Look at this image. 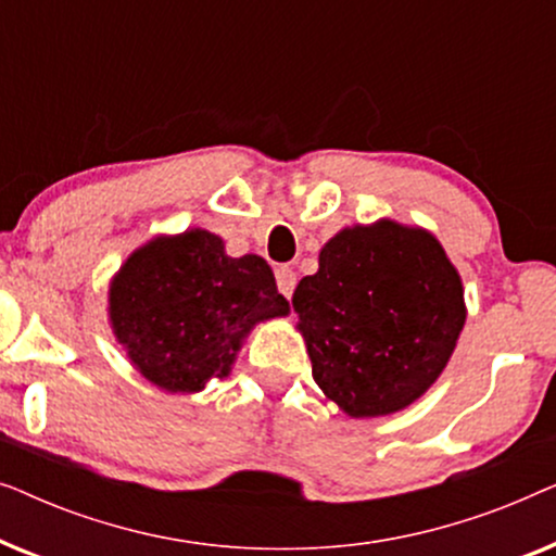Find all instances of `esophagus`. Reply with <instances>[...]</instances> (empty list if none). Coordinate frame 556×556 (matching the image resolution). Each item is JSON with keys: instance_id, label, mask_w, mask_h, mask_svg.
<instances>
[{"instance_id": "esophagus-1", "label": "esophagus", "mask_w": 556, "mask_h": 556, "mask_svg": "<svg viewBox=\"0 0 556 556\" xmlns=\"http://www.w3.org/2000/svg\"><path fill=\"white\" fill-rule=\"evenodd\" d=\"M295 273L293 268H288V265H278L276 268V283H278V291L286 295V299H291L293 295V288H295Z\"/></svg>"}]
</instances>
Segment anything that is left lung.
<instances>
[{"instance_id":"left-lung-1","label":"left lung","mask_w":556,"mask_h":556,"mask_svg":"<svg viewBox=\"0 0 556 556\" xmlns=\"http://www.w3.org/2000/svg\"><path fill=\"white\" fill-rule=\"evenodd\" d=\"M326 397L352 417L392 415L430 390L466 324L458 270L420 227H346L293 293Z\"/></svg>"}]
</instances>
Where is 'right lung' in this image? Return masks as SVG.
I'll return each mask as SVG.
<instances>
[{
    "mask_svg": "<svg viewBox=\"0 0 556 556\" xmlns=\"http://www.w3.org/2000/svg\"><path fill=\"white\" fill-rule=\"evenodd\" d=\"M286 314L270 265L225 255L223 238L200 227L134 250L109 291L118 344L166 392H200L227 377L250 329Z\"/></svg>",
    "mask_w": 556,
    "mask_h": 556,
    "instance_id": "right-lung-1",
    "label": "right lung"
}]
</instances>
